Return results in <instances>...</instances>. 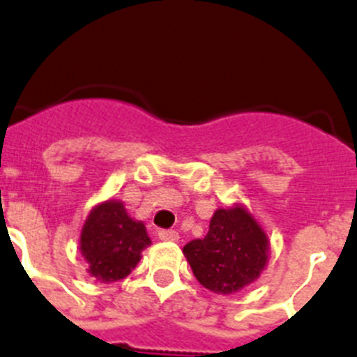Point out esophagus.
Returning a JSON list of instances; mask_svg holds the SVG:
<instances>
[{"instance_id":"1","label":"esophagus","mask_w":357,"mask_h":357,"mask_svg":"<svg viewBox=\"0 0 357 357\" xmlns=\"http://www.w3.org/2000/svg\"><path fill=\"white\" fill-rule=\"evenodd\" d=\"M158 238L162 241H178L179 234L176 231H158Z\"/></svg>"}]
</instances>
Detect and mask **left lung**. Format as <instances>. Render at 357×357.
I'll return each instance as SVG.
<instances>
[{
	"label": "left lung",
	"instance_id": "8db88e82",
	"mask_svg": "<svg viewBox=\"0 0 357 357\" xmlns=\"http://www.w3.org/2000/svg\"><path fill=\"white\" fill-rule=\"evenodd\" d=\"M202 287L215 294H234L254 284L268 266L269 239L255 216L241 204L213 213L204 239L183 248Z\"/></svg>",
	"mask_w": 357,
	"mask_h": 357
}]
</instances>
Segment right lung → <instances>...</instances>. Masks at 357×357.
Masks as SVG:
<instances>
[{"label":"right lung","instance_id":"obj_1","mask_svg":"<svg viewBox=\"0 0 357 357\" xmlns=\"http://www.w3.org/2000/svg\"><path fill=\"white\" fill-rule=\"evenodd\" d=\"M149 245L146 225L133 220L116 199L100 202L89 211L79 239L88 273L103 284L128 276Z\"/></svg>","mask_w":357,"mask_h":357}]
</instances>
